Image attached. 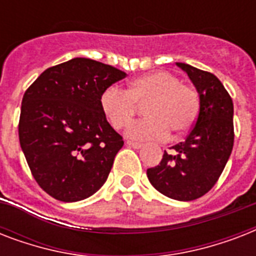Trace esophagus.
<instances>
[{
    "mask_svg": "<svg viewBox=\"0 0 256 256\" xmlns=\"http://www.w3.org/2000/svg\"><path fill=\"white\" fill-rule=\"evenodd\" d=\"M126 144H128V146L132 148H140L142 146H144V144H140V142H132V140H128Z\"/></svg>",
    "mask_w": 256,
    "mask_h": 256,
    "instance_id": "1",
    "label": "esophagus"
}]
</instances>
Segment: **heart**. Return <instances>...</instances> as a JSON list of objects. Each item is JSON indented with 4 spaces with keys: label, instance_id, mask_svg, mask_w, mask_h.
<instances>
[{
    "label": "heart",
    "instance_id": "b5f03b06",
    "mask_svg": "<svg viewBox=\"0 0 256 256\" xmlns=\"http://www.w3.org/2000/svg\"><path fill=\"white\" fill-rule=\"evenodd\" d=\"M146 102L145 117L128 125L132 140H164L188 132L198 118L200 98L196 88L182 84L170 72H152L128 82L126 90L112 85L100 96V110L112 128L122 130L135 115L138 104Z\"/></svg>",
    "mask_w": 256,
    "mask_h": 256
}]
</instances>
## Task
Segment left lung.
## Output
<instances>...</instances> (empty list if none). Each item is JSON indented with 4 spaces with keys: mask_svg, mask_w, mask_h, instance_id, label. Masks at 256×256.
<instances>
[{
    "mask_svg": "<svg viewBox=\"0 0 256 256\" xmlns=\"http://www.w3.org/2000/svg\"><path fill=\"white\" fill-rule=\"evenodd\" d=\"M200 98L198 118L183 142L164 152L158 166L148 168L152 186L176 200H194L214 187L234 146V104L212 73L178 62Z\"/></svg>",
    "mask_w": 256,
    "mask_h": 256,
    "instance_id": "8db88e82",
    "label": "left lung"
}]
</instances>
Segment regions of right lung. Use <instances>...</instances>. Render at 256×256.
Returning <instances> with one entry per match:
<instances>
[{"instance_id":"obj_1","label":"right lung","mask_w":256,"mask_h":256,"mask_svg":"<svg viewBox=\"0 0 256 256\" xmlns=\"http://www.w3.org/2000/svg\"><path fill=\"white\" fill-rule=\"evenodd\" d=\"M126 73L88 58L46 69L24 94L18 136L33 178L61 202L104 186L124 138L100 106L104 88Z\"/></svg>"}]
</instances>
